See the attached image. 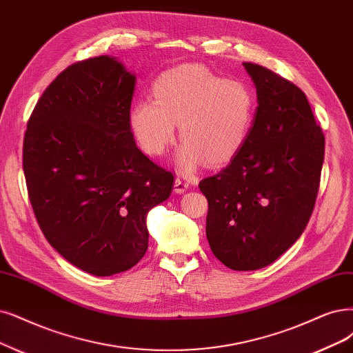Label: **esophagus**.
Returning <instances> with one entry per match:
<instances>
[{"instance_id": "esophagus-1", "label": "esophagus", "mask_w": 353, "mask_h": 353, "mask_svg": "<svg viewBox=\"0 0 353 353\" xmlns=\"http://www.w3.org/2000/svg\"><path fill=\"white\" fill-rule=\"evenodd\" d=\"M189 188V180L188 177H183V176H177L176 180H174V192L176 193H183L186 192Z\"/></svg>"}]
</instances>
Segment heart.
Listing matches in <instances>:
<instances>
[{
	"label": "heart",
	"mask_w": 353,
	"mask_h": 353,
	"mask_svg": "<svg viewBox=\"0 0 353 353\" xmlns=\"http://www.w3.org/2000/svg\"><path fill=\"white\" fill-rule=\"evenodd\" d=\"M254 119V97L243 83L224 80L201 65H180L163 72L152 85V101H138L129 128L138 147L151 157L172 145L179 125L183 145L177 164L186 173L205 160L225 164L236 157Z\"/></svg>",
	"instance_id": "1"
}]
</instances>
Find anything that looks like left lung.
Masks as SVG:
<instances>
[{
  "label": "left lung",
  "mask_w": 353,
  "mask_h": 353,
  "mask_svg": "<svg viewBox=\"0 0 353 353\" xmlns=\"http://www.w3.org/2000/svg\"><path fill=\"white\" fill-rule=\"evenodd\" d=\"M243 67L257 93L253 126L240 152L199 189L215 257L232 270H256L304 232L320 188L324 134L301 88L259 63Z\"/></svg>",
  "instance_id": "8db88e82"
}]
</instances>
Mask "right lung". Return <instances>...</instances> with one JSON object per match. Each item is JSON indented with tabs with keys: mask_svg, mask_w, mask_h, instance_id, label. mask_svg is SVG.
I'll return each instance as SVG.
<instances>
[{
	"mask_svg": "<svg viewBox=\"0 0 353 353\" xmlns=\"http://www.w3.org/2000/svg\"><path fill=\"white\" fill-rule=\"evenodd\" d=\"M135 75L108 55L63 70L29 117L23 170L37 224L70 263L96 276L134 268L148 249L147 214L173 174L134 141Z\"/></svg>",
	"mask_w": 353,
	"mask_h": 353,
	"instance_id": "1",
	"label": "right lung"
}]
</instances>
